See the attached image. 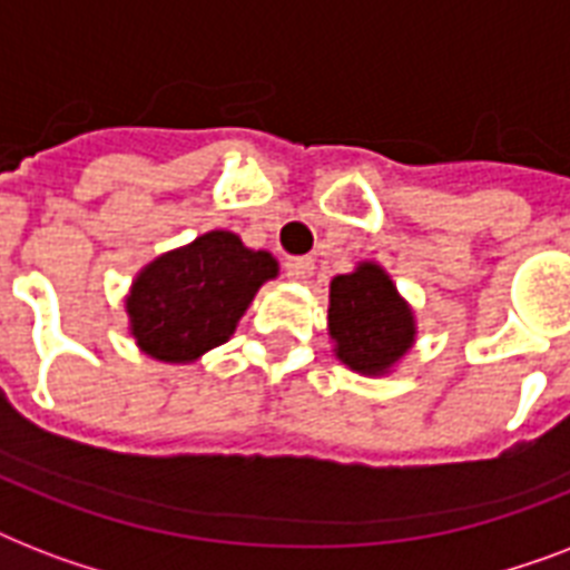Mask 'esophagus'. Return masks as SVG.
I'll return each instance as SVG.
<instances>
[{"label":"esophagus","instance_id":"1","mask_svg":"<svg viewBox=\"0 0 570 570\" xmlns=\"http://www.w3.org/2000/svg\"><path fill=\"white\" fill-rule=\"evenodd\" d=\"M286 277L295 284H304L313 275V259L311 257H289L286 259Z\"/></svg>","mask_w":570,"mask_h":570}]
</instances>
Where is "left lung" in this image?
Wrapping results in <instances>:
<instances>
[{
  "label": "left lung",
  "mask_w": 570,
  "mask_h": 570,
  "mask_svg": "<svg viewBox=\"0 0 570 570\" xmlns=\"http://www.w3.org/2000/svg\"><path fill=\"white\" fill-rule=\"evenodd\" d=\"M328 337L340 364L366 379H384L416 346V316L387 268L361 259L328 284Z\"/></svg>",
  "instance_id": "1"
}]
</instances>
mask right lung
<instances>
[{"instance_id": "1", "label": "right lung", "mask_w": 570, "mask_h": 570, "mask_svg": "<svg viewBox=\"0 0 570 570\" xmlns=\"http://www.w3.org/2000/svg\"><path fill=\"white\" fill-rule=\"evenodd\" d=\"M277 275V259L236 233H200L138 268L124 298L129 337L154 361L195 364L233 337L259 286Z\"/></svg>"}]
</instances>
